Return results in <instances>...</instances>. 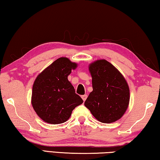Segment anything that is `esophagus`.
Masks as SVG:
<instances>
[{"label":"esophagus","instance_id":"34e87169","mask_svg":"<svg viewBox=\"0 0 160 160\" xmlns=\"http://www.w3.org/2000/svg\"><path fill=\"white\" fill-rule=\"evenodd\" d=\"M82 99H83V102H85L86 99H87V94L82 95Z\"/></svg>","mask_w":160,"mask_h":160}]
</instances>
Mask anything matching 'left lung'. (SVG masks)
Here are the masks:
<instances>
[{"instance_id":"8db88e82","label":"left lung","mask_w":160,"mask_h":160,"mask_svg":"<svg viewBox=\"0 0 160 160\" xmlns=\"http://www.w3.org/2000/svg\"><path fill=\"white\" fill-rule=\"evenodd\" d=\"M93 91L84 105L98 121L112 123L121 119L129 107V85L119 70L105 59L88 65Z\"/></svg>"}]
</instances>
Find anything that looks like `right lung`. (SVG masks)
Masks as SVG:
<instances>
[{"label":"right lung","mask_w":160,"mask_h":160,"mask_svg":"<svg viewBox=\"0 0 160 160\" xmlns=\"http://www.w3.org/2000/svg\"><path fill=\"white\" fill-rule=\"evenodd\" d=\"M77 66L68 58H58L36 78L32 88L31 104L43 122L51 124L65 122L75 107L83 103L68 80V76Z\"/></svg>","instance_id":"1"}]
</instances>
